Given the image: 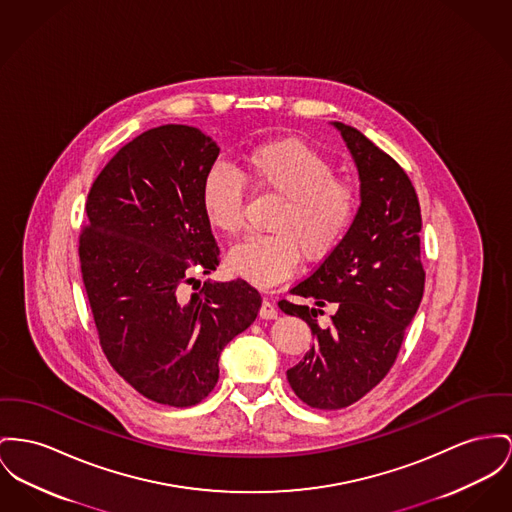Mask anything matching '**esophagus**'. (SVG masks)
Returning <instances> with one entry per match:
<instances>
[{"label":"esophagus","instance_id":"34e87169","mask_svg":"<svg viewBox=\"0 0 512 512\" xmlns=\"http://www.w3.org/2000/svg\"><path fill=\"white\" fill-rule=\"evenodd\" d=\"M260 318H264V320H273V318H277V308L273 303H270L268 299L262 303V308H260Z\"/></svg>","mask_w":512,"mask_h":512}]
</instances>
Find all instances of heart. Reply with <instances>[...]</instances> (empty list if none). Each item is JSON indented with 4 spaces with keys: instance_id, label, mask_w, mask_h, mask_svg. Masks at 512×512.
<instances>
[{
    "instance_id": "1",
    "label": "heart",
    "mask_w": 512,
    "mask_h": 512,
    "mask_svg": "<svg viewBox=\"0 0 512 512\" xmlns=\"http://www.w3.org/2000/svg\"><path fill=\"white\" fill-rule=\"evenodd\" d=\"M244 180L258 196H275L272 233L237 244L227 264L258 285H273L295 272L301 256L324 260L347 235L357 211V188L334 176L332 163L301 141L283 139L250 149L240 172L213 165L202 182V209L209 225L225 235L244 227Z\"/></svg>"
}]
</instances>
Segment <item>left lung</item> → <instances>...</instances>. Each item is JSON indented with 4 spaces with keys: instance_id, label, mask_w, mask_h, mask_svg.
I'll use <instances>...</instances> for the list:
<instances>
[{
    "instance_id": "left-lung-1",
    "label": "left lung",
    "mask_w": 512,
    "mask_h": 512,
    "mask_svg": "<svg viewBox=\"0 0 512 512\" xmlns=\"http://www.w3.org/2000/svg\"><path fill=\"white\" fill-rule=\"evenodd\" d=\"M334 126L355 159L361 205L340 244L291 289L314 307L279 301L312 330L314 345L287 380L316 409L347 408L388 375L425 289L421 207L408 174L359 130ZM324 306L335 314L322 327Z\"/></svg>"
}]
</instances>
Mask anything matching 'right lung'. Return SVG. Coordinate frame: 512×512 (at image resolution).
Here are the masks:
<instances>
[{"label": "right lung", "mask_w": 512, "mask_h": 512, "mask_svg": "<svg viewBox=\"0 0 512 512\" xmlns=\"http://www.w3.org/2000/svg\"><path fill=\"white\" fill-rule=\"evenodd\" d=\"M219 155L198 128L167 124L126 143L87 196L79 262L104 355L141 396L196 406L219 380L223 347L262 307L244 279L205 281L219 266L202 182Z\"/></svg>", "instance_id": "add662e5"}]
</instances>
